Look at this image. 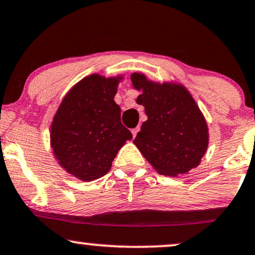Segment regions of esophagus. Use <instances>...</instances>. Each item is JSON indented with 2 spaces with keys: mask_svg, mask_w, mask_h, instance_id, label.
<instances>
[{
  "mask_svg": "<svg viewBox=\"0 0 255 255\" xmlns=\"http://www.w3.org/2000/svg\"><path fill=\"white\" fill-rule=\"evenodd\" d=\"M139 130H140V127H135V128H133V129H131V134H133L134 137L136 136L137 131H139Z\"/></svg>",
  "mask_w": 255,
  "mask_h": 255,
  "instance_id": "esophagus-1",
  "label": "esophagus"
}]
</instances>
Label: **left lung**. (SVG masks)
<instances>
[{
    "label": "left lung",
    "mask_w": 255,
    "mask_h": 255,
    "mask_svg": "<svg viewBox=\"0 0 255 255\" xmlns=\"http://www.w3.org/2000/svg\"><path fill=\"white\" fill-rule=\"evenodd\" d=\"M141 94L147 121L133 143L158 173L177 177L201 164L209 145V129L197 103L183 84L153 82L141 72L130 76Z\"/></svg>",
    "instance_id": "1"
}]
</instances>
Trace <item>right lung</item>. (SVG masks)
I'll return each instance as SVG.
<instances>
[{
	"mask_svg": "<svg viewBox=\"0 0 255 255\" xmlns=\"http://www.w3.org/2000/svg\"><path fill=\"white\" fill-rule=\"evenodd\" d=\"M122 79L121 75L87 76L67 91L53 116L54 158L82 182L108 173L120 148L133 137L121 124V109L114 101Z\"/></svg>",
	"mask_w": 255,
	"mask_h": 255,
	"instance_id": "1",
	"label": "right lung"
}]
</instances>
